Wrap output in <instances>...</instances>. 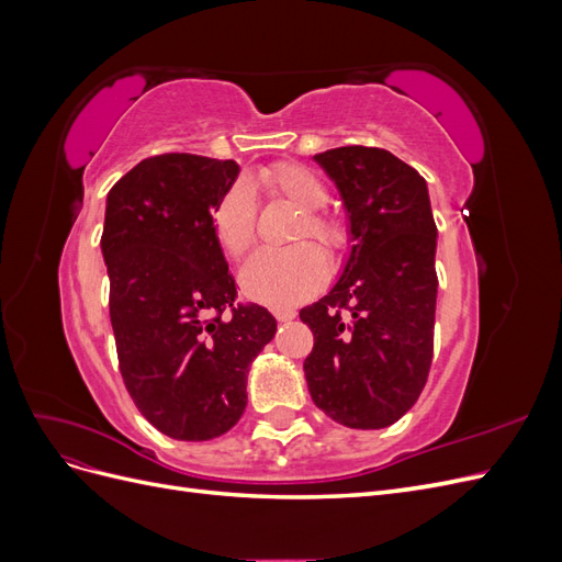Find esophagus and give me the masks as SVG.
<instances>
[{
  "mask_svg": "<svg viewBox=\"0 0 562 562\" xmlns=\"http://www.w3.org/2000/svg\"><path fill=\"white\" fill-rule=\"evenodd\" d=\"M274 316H277L279 323H288V321L295 318V312L293 310H274Z\"/></svg>",
  "mask_w": 562,
  "mask_h": 562,
  "instance_id": "34e87169",
  "label": "esophagus"
}]
</instances>
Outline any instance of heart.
<instances>
[{
    "label": "heart",
    "mask_w": 562,
    "mask_h": 562,
    "mask_svg": "<svg viewBox=\"0 0 562 562\" xmlns=\"http://www.w3.org/2000/svg\"><path fill=\"white\" fill-rule=\"evenodd\" d=\"M258 184L302 211L291 234L293 241L314 238L333 258L349 248V225L342 217L321 211L328 203V190L312 168L291 161L274 164L260 171ZM211 220L220 248L234 260L244 258L255 241V225H258V206L250 187L246 182L232 184L215 203ZM317 247L302 243L281 250L255 252L241 269L246 295L269 307H291L312 295L326 279V258Z\"/></svg>",
    "instance_id": "b5f03b06"
}]
</instances>
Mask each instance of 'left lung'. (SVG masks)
I'll return each mask as SVG.
<instances>
[{
    "instance_id": "1",
    "label": "left lung",
    "mask_w": 562,
    "mask_h": 562,
    "mask_svg": "<svg viewBox=\"0 0 562 562\" xmlns=\"http://www.w3.org/2000/svg\"><path fill=\"white\" fill-rule=\"evenodd\" d=\"M345 201L351 252L333 291L300 312L314 403L349 429H384L419 398L434 359L436 223L424 178L380 147L314 157Z\"/></svg>"
}]
</instances>
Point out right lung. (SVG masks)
<instances>
[{
	"label": "right lung",
	"instance_id": "right-lung-1",
	"mask_svg": "<svg viewBox=\"0 0 562 562\" xmlns=\"http://www.w3.org/2000/svg\"><path fill=\"white\" fill-rule=\"evenodd\" d=\"M236 176L232 159L173 151L143 159L108 194L100 248L119 370L143 417L178 440L241 419L248 368L277 333L265 307L236 302L213 232Z\"/></svg>",
	"mask_w": 562,
	"mask_h": 562
}]
</instances>
